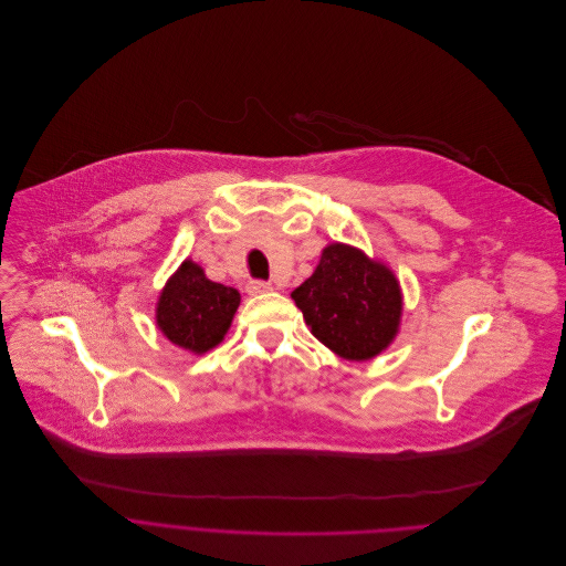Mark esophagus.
<instances>
[{
	"mask_svg": "<svg viewBox=\"0 0 566 566\" xmlns=\"http://www.w3.org/2000/svg\"><path fill=\"white\" fill-rule=\"evenodd\" d=\"M265 292H272L270 283H265V281H250L248 283V294L256 296V294H265Z\"/></svg>",
	"mask_w": 566,
	"mask_h": 566,
	"instance_id": "obj_1",
	"label": "esophagus"
}]
</instances>
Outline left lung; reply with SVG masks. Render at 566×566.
<instances>
[{"label": "left lung", "mask_w": 566, "mask_h": 566, "mask_svg": "<svg viewBox=\"0 0 566 566\" xmlns=\"http://www.w3.org/2000/svg\"><path fill=\"white\" fill-rule=\"evenodd\" d=\"M292 298L323 346L350 361L379 355L397 334L401 292L395 274L355 248L332 243Z\"/></svg>", "instance_id": "8db88e82"}]
</instances>
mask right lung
I'll list each match as a JSON object with an SVG mask.
<instances>
[{"label":"right lung","instance_id":"add662e5","mask_svg":"<svg viewBox=\"0 0 566 566\" xmlns=\"http://www.w3.org/2000/svg\"><path fill=\"white\" fill-rule=\"evenodd\" d=\"M239 303L234 287L209 281L196 263L185 261L160 294L158 327L178 348L202 355L222 342Z\"/></svg>","mask_w":566,"mask_h":566}]
</instances>
